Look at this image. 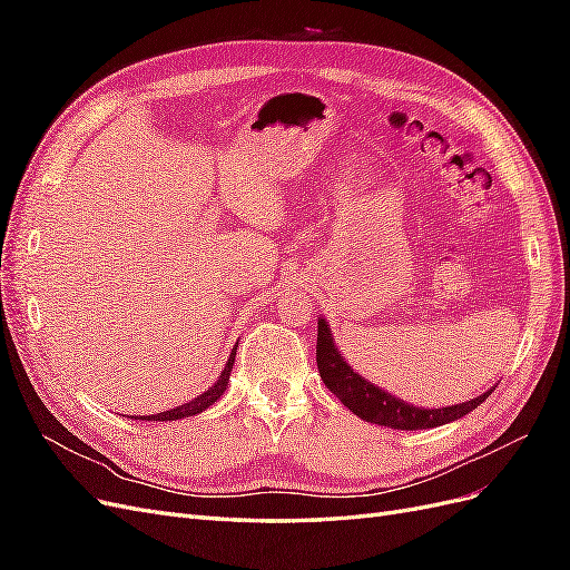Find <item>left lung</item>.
Instances as JSON below:
<instances>
[{
    "instance_id": "left-lung-1",
    "label": "left lung",
    "mask_w": 570,
    "mask_h": 570,
    "mask_svg": "<svg viewBox=\"0 0 570 570\" xmlns=\"http://www.w3.org/2000/svg\"><path fill=\"white\" fill-rule=\"evenodd\" d=\"M316 361H318V373L323 377L325 387L331 390L344 406H347L352 413H356L358 419H364L366 423L385 425L394 430H423V428H438L444 423L459 421L465 416V413H471L473 409H478L482 402H485L490 392L497 387V385L490 387L488 392H482L471 402H461L452 406H442V409L413 406L400 400V396L385 392L383 387L373 385L364 375H358L335 347L333 331L331 325L325 323V318H318Z\"/></svg>"
}]
</instances>
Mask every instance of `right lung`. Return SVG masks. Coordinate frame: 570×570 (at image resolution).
<instances>
[{"label":"right lung","mask_w":570,"mask_h":570,"mask_svg":"<svg viewBox=\"0 0 570 570\" xmlns=\"http://www.w3.org/2000/svg\"><path fill=\"white\" fill-rule=\"evenodd\" d=\"M235 352H237V344L230 352V358L226 361V366H223L218 381L206 390L202 394H197L193 402H187L183 406H176V409H168V411H161V413H151V416H140V421H178V419H187V416H197V413L209 409L214 402L220 400V394L228 390V381H230V371H233V364H235ZM135 419V416H132ZM137 421V419H135Z\"/></svg>","instance_id":"1"}]
</instances>
